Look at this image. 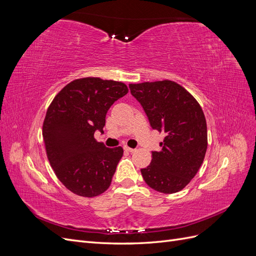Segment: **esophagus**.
<instances>
[{
  "instance_id": "esophagus-1",
  "label": "esophagus",
  "mask_w": 256,
  "mask_h": 256,
  "mask_svg": "<svg viewBox=\"0 0 256 256\" xmlns=\"http://www.w3.org/2000/svg\"><path fill=\"white\" fill-rule=\"evenodd\" d=\"M124 150H125L126 152H136V150H134V148H130V147H128L127 145L124 146Z\"/></svg>"
}]
</instances>
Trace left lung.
<instances>
[{"mask_svg": "<svg viewBox=\"0 0 256 256\" xmlns=\"http://www.w3.org/2000/svg\"><path fill=\"white\" fill-rule=\"evenodd\" d=\"M152 129L164 132L159 152L141 168L145 182L161 193L182 190L202 166L207 150V125L202 108L176 82L164 80L129 84Z\"/></svg>", "mask_w": 256, "mask_h": 256, "instance_id": "1", "label": "left lung"}]
</instances>
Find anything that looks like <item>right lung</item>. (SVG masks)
I'll use <instances>...</instances> for the list:
<instances>
[{"instance_id": "obj_1", "label": "right lung", "mask_w": 256, "mask_h": 256, "mask_svg": "<svg viewBox=\"0 0 256 256\" xmlns=\"http://www.w3.org/2000/svg\"><path fill=\"white\" fill-rule=\"evenodd\" d=\"M128 92L126 84L100 78L76 79L54 97L44 120L42 136L60 182L76 196H97L110 187L122 148L97 142L106 115Z\"/></svg>"}]
</instances>
